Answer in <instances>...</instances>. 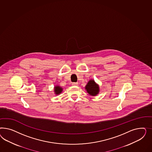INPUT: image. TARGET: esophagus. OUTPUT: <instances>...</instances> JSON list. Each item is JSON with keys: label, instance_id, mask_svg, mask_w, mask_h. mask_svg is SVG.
I'll use <instances>...</instances> for the list:
<instances>
[{"label": "esophagus", "instance_id": "1", "mask_svg": "<svg viewBox=\"0 0 152 152\" xmlns=\"http://www.w3.org/2000/svg\"><path fill=\"white\" fill-rule=\"evenodd\" d=\"M78 83H72V85H76V86H77L78 85Z\"/></svg>", "mask_w": 152, "mask_h": 152}]
</instances>
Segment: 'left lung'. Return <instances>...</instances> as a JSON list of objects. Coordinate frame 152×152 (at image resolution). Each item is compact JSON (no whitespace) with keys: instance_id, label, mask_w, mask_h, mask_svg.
Listing matches in <instances>:
<instances>
[{"instance_id":"obj_1","label":"left lung","mask_w":152,"mask_h":152,"mask_svg":"<svg viewBox=\"0 0 152 152\" xmlns=\"http://www.w3.org/2000/svg\"><path fill=\"white\" fill-rule=\"evenodd\" d=\"M85 88L88 93L92 96L96 95L99 91V87L94 80L89 81Z\"/></svg>"}]
</instances>
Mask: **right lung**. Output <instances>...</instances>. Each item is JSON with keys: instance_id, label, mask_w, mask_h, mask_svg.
I'll return each instance as SVG.
<instances>
[{"instance_id": "obj_1", "label": "right lung", "mask_w": 152, "mask_h": 152, "mask_svg": "<svg viewBox=\"0 0 152 152\" xmlns=\"http://www.w3.org/2000/svg\"><path fill=\"white\" fill-rule=\"evenodd\" d=\"M55 92H56V94H60L61 92L62 91V88L60 87V86H56L55 87Z\"/></svg>"}]
</instances>
